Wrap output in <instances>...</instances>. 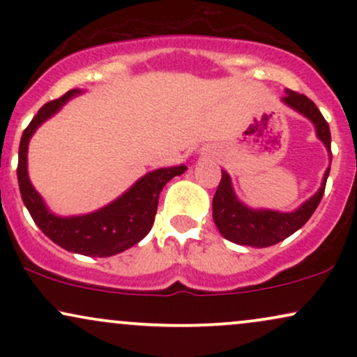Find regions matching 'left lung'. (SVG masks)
<instances>
[{
  "label": "left lung",
  "instance_id": "left-lung-1",
  "mask_svg": "<svg viewBox=\"0 0 357 357\" xmlns=\"http://www.w3.org/2000/svg\"><path fill=\"white\" fill-rule=\"evenodd\" d=\"M282 102L312 122L317 137L321 139L324 146L331 153L329 124L322 117L317 105L309 97L289 89L285 90ZM329 171L331 169L327 167L321 188L312 198H309L296 211L290 213L248 208L247 204H243L236 198L235 191L231 188V179L227 171H221V181L218 184V190L215 192V198H213V220H215V225L218 227L221 235L227 240L233 241V243L253 248H265L270 247V245H275L278 241L289 238L298 228L304 227L307 220L314 215L315 208L319 206L324 196Z\"/></svg>",
  "mask_w": 357,
  "mask_h": 357
}]
</instances>
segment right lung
I'll list each match as a JSON object with an SVG mask.
<instances>
[{"mask_svg":"<svg viewBox=\"0 0 357 357\" xmlns=\"http://www.w3.org/2000/svg\"><path fill=\"white\" fill-rule=\"evenodd\" d=\"M80 92L82 90L79 89L68 90L60 99L45 104L23 130L18 151V169H16L20 192L24 206L30 211L40 230L59 247L87 257H110L139 243L151 231L162 188L174 176L183 174L186 166L181 165L151 171L136 184H132L124 195L119 196L116 202L89 215L68 216V218L53 215L28 178V142L47 119L59 112L65 102Z\"/></svg>","mask_w":357,"mask_h":357,"instance_id":"obj_1","label":"right lung"}]
</instances>
